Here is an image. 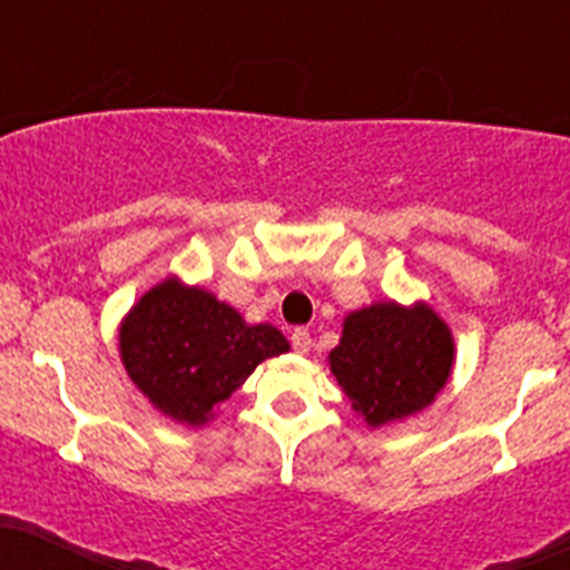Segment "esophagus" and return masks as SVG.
Returning <instances> with one entry per match:
<instances>
[{
    "instance_id": "esophagus-1",
    "label": "esophagus",
    "mask_w": 570,
    "mask_h": 570,
    "mask_svg": "<svg viewBox=\"0 0 570 570\" xmlns=\"http://www.w3.org/2000/svg\"><path fill=\"white\" fill-rule=\"evenodd\" d=\"M291 346H294L296 352H302V355H305V352L311 350V333H307L305 327H296L294 333H291Z\"/></svg>"
}]
</instances>
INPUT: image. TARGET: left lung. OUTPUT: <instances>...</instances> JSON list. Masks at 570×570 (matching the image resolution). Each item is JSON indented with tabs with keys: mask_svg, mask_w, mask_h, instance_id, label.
I'll return each mask as SVG.
<instances>
[{
	"mask_svg": "<svg viewBox=\"0 0 570 570\" xmlns=\"http://www.w3.org/2000/svg\"><path fill=\"white\" fill-rule=\"evenodd\" d=\"M451 366V330L425 305L363 307L346 316L341 344L330 352L335 381L370 425L425 409L448 383Z\"/></svg>",
	"mask_w": 570,
	"mask_h": 570,
	"instance_id": "obj_1",
	"label": "left lung"
}]
</instances>
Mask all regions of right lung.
Returning a JSON list of instances; mask_svg holds the SVG:
<instances>
[{
	"label": "right lung",
	"mask_w": 570,
	"mask_h": 570,
	"mask_svg": "<svg viewBox=\"0 0 570 570\" xmlns=\"http://www.w3.org/2000/svg\"><path fill=\"white\" fill-rule=\"evenodd\" d=\"M119 352L131 381L161 414L200 425L259 361L288 352V341L271 324L248 327L207 291L165 279L128 313Z\"/></svg>",
	"instance_id": "add662e5"
}]
</instances>
